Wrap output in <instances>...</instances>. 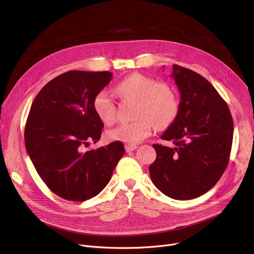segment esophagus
I'll use <instances>...</instances> for the list:
<instances>
[{"label":"esophagus","instance_id":"esophagus-1","mask_svg":"<svg viewBox=\"0 0 254 254\" xmlns=\"http://www.w3.org/2000/svg\"><path fill=\"white\" fill-rule=\"evenodd\" d=\"M138 148V146L135 144H127L126 145V151L127 152H130V151H134Z\"/></svg>","mask_w":254,"mask_h":254}]
</instances>
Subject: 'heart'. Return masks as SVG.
<instances>
[{"label": "heart", "mask_w": 254, "mask_h": 254, "mask_svg": "<svg viewBox=\"0 0 254 254\" xmlns=\"http://www.w3.org/2000/svg\"><path fill=\"white\" fill-rule=\"evenodd\" d=\"M115 90L124 98L137 101L135 117L138 119L110 129L107 132L110 141L137 144L151 134L154 126L158 129L166 128L178 115L179 99L174 88L150 76L132 73L125 77ZM92 106L105 125L115 123L116 105L108 91H99Z\"/></svg>", "instance_id": "b5f03b06"}]
</instances>
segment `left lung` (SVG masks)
<instances>
[{"label":"left lung","instance_id":"obj_1","mask_svg":"<svg viewBox=\"0 0 254 254\" xmlns=\"http://www.w3.org/2000/svg\"><path fill=\"white\" fill-rule=\"evenodd\" d=\"M180 91L179 112L162 139L174 147L153 144L149 166L153 184L175 199H191L214 186L229 164L234 123L231 111L207 79L173 64L171 75Z\"/></svg>","mask_w":254,"mask_h":254}]
</instances>
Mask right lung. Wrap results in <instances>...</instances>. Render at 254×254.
<instances>
[{
    "label": "right lung",
    "mask_w": 254,
    "mask_h": 254,
    "mask_svg": "<svg viewBox=\"0 0 254 254\" xmlns=\"http://www.w3.org/2000/svg\"><path fill=\"white\" fill-rule=\"evenodd\" d=\"M112 73L69 71L49 81L36 96L24 128L25 148L48 189L83 202L99 194L125 154L122 142L84 150L100 140L104 124L93 110L95 96Z\"/></svg>",
    "instance_id": "1"
}]
</instances>
